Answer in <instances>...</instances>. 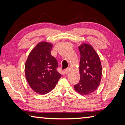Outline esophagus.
<instances>
[{
    "label": "esophagus",
    "instance_id": "34e87169",
    "mask_svg": "<svg viewBox=\"0 0 125 125\" xmlns=\"http://www.w3.org/2000/svg\"><path fill=\"white\" fill-rule=\"evenodd\" d=\"M69 68H68V69H66L64 70V73H65V74H68V73H69Z\"/></svg>",
    "mask_w": 125,
    "mask_h": 125
}]
</instances>
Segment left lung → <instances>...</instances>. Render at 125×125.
<instances>
[{
    "label": "left lung",
    "instance_id": "1",
    "mask_svg": "<svg viewBox=\"0 0 125 125\" xmlns=\"http://www.w3.org/2000/svg\"><path fill=\"white\" fill-rule=\"evenodd\" d=\"M80 55L79 83L74 86V90L85 95L97 90L101 80L102 66L98 54L91 45L82 44L78 47Z\"/></svg>",
    "mask_w": 125,
    "mask_h": 125
}]
</instances>
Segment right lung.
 Segmentation results:
<instances>
[{"label":"right lung","mask_w":125,"mask_h":125,"mask_svg":"<svg viewBox=\"0 0 125 125\" xmlns=\"http://www.w3.org/2000/svg\"><path fill=\"white\" fill-rule=\"evenodd\" d=\"M52 44L41 42L31 51L25 64V74L34 92L45 94L51 92L61 77L57 71V60L51 54Z\"/></svg>","instance_id":"obj_1"}]
</instances>
